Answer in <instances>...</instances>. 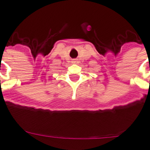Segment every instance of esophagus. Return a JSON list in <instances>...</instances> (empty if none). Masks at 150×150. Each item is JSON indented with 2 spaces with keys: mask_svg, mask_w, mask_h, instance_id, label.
Returning a JSON list of instances; mask_svg holds the SVG:
<instances>
[{
  "mask_svg": "<svg viewBox=\"0 0 150 150\" xmlns=\"http://www.w3.org/2000/svg\"><path fill=\"white\" fill-rule=\"evenodd\" d=\"M72 63H74V64H79V61L78 59H74L73 61H72Z\"/></svg>",
  "mask_w": 150,
  "mask_h": 150,
  "instance_id": "1",
  "label": "esophagus"
}]
</instances>
